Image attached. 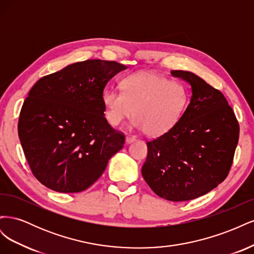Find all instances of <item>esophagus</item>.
<instances>
[{
    "instance_id": "1",
    "label": "esophagus",
    "mask_w": 254,
    "mask_h": 254,
    "mask_svg": "<svg viewBox=\"0 0 254 254\" xmlns=\"http://www.w3.org/2000/svg\"><path fill=\"white\" fill-rule=\"evenodd\" d=\"M135 140H136V137L133 136V135H127V136H126V143H127V144L132 143V142L135 141Z\"/></svg>"
}]
</instances>
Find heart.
<instances>
[{
	"label": "heart",
	"instance_id": "heart-1",
	"mask_svg": "<svg viewBox=\"0 0 254 254\" xmlns=\"http://www.w3.org/2000/svg\"><path fill=\"white\" fill-rule=\"evenodd\" d=\"M122 92L107 90L105 118L119 126L133 113L132 125L149 136L162 135L178 123L188 105L186 87L153 72H137L121 80Z\"/></svg>",
	"mask_w": 254,
	"mask_h": 254
}]
</instances>
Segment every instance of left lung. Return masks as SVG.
I'll return each instance as SVG.
<instances>
[{
	"mask_svg": "<svg viewBox=\"0 0 254 254\" xmlns=\"http://www.w3.org/2000/svg\"><path fill=\"white\" fill-rule=\"evenodd\" d=\"M171 74L190 83V102L170 131L147 142L142 176L161 198L187 201L209 193L227 178L240 126L219 90L191 72Z\"/></svg>",
	"mask_w": 254,
	"mask_h": 254,
	"instance_id": "obj_1",
	"label": "left lung"
}]
</instances>
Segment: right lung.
<instances>
[{
    "mask_svg": "<svg viewBox=\"0 0 254 254\" xmlns=\"http://www.w3.org/2000/svg\"><path fill=\"white\" fill-rule=\"evenodd\" d=\"M127 66L90 59L44 76L30 89L18 133L32 173L59 193H78L102 176L125 135L105 118L106 84Z\"/></svg>",
    "mask_w": 254,
    "mask_h": 254,
    "instance_id": "1",
    "label": "right lung"
}]
</instances>
